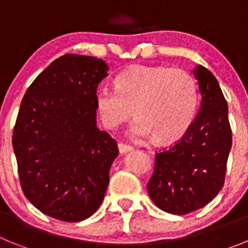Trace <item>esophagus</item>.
Returning a JSON list of instances; mask_svg holds the SVG:
<instances>
[{"label":"esophagus","instance_id":"34e87169","mask_svg":"<svg viewBox=\"0 0 248 248\" xmlns=\"http://www.w3.org/2000/svg\"><path fill=\"white\" fill-rule=\"evenodd\" d=\"M118 149H119L120 154H126V153H130V151H133V146L126 145V144H123V143L118 144Z\"/></svg>","mask_w":248,"mask_h":248}]
</instances>
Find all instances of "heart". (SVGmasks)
<instances>
[{
  "label": "heart",
  "instance_id": "1",
  "mask_svg": "<svg viewBox=\"0 0 248 248\" xmlns=\"http://www.w3.org/2000/svg\"><path fill=\"white\" fill-rule=\"evenodd\" d=\"M115 89L99 87L95 94L103 124L115 130L130 118L134 139L153 137L156 143L180 139L198 109V88L191 74L166 65H137L115 77Z\"/></svg>",
  "mask_w": 248,
  "mask_h": 248
}]
</instances>
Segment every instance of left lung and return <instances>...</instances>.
<instances>
[{
  "label": "left lung",
  "mask_w": 248,
  "mask_h": 248,
  "mask_svg": "<svg viewBox=\"0 0 248 248\" xmlns=\"http://www.w3.org/2000/svg\"><path fill=\"white\" fill-rule=\"evenodd\" d=\"M192 74L200 94L198 114L179 143L156 154L146 186L153 202L174 215L196 211L216 198L232 146L229 107L217 79L202 65Z\"/></svg>",
  "instance_id": "1"
}]
</instances>
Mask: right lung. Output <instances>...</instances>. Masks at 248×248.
<instances>
[{
	"instance_id": "right-lung-1",
	"label": "right lung",
	"mask_w": 248,
	"mask_h": 248,
	"mask_svg": "<svg viewBox=\"0 0 248 248\" xmlns=\"http://www.w3.org/2000/svg\"><path fill=\"white\" fill-rule=\"evenodd\" d=\"M103 59L64 54L26 92L12 145L22 190L47 216L78 222L97 211L119 151L97 126L98 84L108 76Z\"/></svg>"
}]
</instances>
